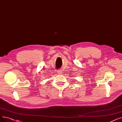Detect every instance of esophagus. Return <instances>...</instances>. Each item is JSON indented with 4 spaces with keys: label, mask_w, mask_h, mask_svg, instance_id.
I'll return each mask as SVG.
<instances>
[{
    "label": "esophagus",
    "mask_w": 122,
    "mask_h": 122,
    "mask_svg": "<svg viewBox=\"0 0 122 122\" xmlns=\"http://www.w3.org/2000/svg\"><path fill=\"white\" fill-rule=\"evenodd\" d=\"M57 72H58V74H61L62 73V70H59V71H58Z\"/></svg>",
    "instance_id": "obj_1"
}]
</instances>
